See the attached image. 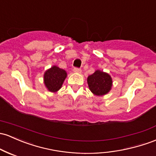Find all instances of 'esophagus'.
I'll return each instance as SVG.
<instances>
[{"mask_svg": "<svg viewBox=\"0 0 156 156\" xmlns=\"http://www.w3.org/2000/svg\"><path fill=\"white\" fill-rule=\"evenodd\" d=\"M73 72H74V73H81V69H80V68H74V69H73Z\"/></svg>", "mask_w": 156, "mask_h": 156, "instance_id": "esophagus-1", "label": "esophagus"}]
</instances>
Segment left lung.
Listing matches in <instances>:
<instances>
[{"instance_id": "left-lung-1", "label": "left lung", "mask_w": 156, "mask_h": 156, "mask_svg": "<svg viewBox=\"0 0 156 156\" xmlns=\"http://www.w3.org/2000/svg\"><path fill=\"white\" fill-rule=\"evenodd\" d=\"M89 88L94 95L102 96L110 91L112 86V80L108 73L101 70H96L93 74L87 78Z\"/></svg>"}]
</instances>
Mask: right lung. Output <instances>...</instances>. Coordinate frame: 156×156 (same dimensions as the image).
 <instances>
[{"label": "right lung", "instance_id": "add662e5", "mask_svg": "<svg viewBox=\"0 0 156 156\" xmlns=\"http://www.w3.org/2000/svg\"><path fill=\"white\" fill-rule=\"evenodd\" d=\"M66 75L67 74L64 69L57 66H52L44 73V84L49 92H58L62 87Z\"/></svg>", "mask_w": 156, "mask_h": 156}]
</instances>
